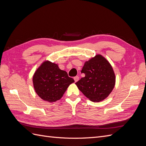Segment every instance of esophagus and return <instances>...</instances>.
Returning <instances> with one entry per match:
<instances>
[{
    "label": "esophagus",
    "instance_id": "34e87169",
    "mask_svg": "<svg viewBox=\"0 0 146 146\" xmlns=\"http://www.w3.org/2000/svg\"><path fill=\"white\" fill-rule=\"evenodd\" d=\"M74 80H75V82H77L79 80V77H78V76L74 77Z\"/></svg>",
    "mask_w": 146,
    "mask_h": 146
}]
</instances>
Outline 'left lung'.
Here are the masks:
<instances>
[{"mask_svg":"<svg viewBox=\"0 0 146 146\" xmlns=\"http://www.w3.org/2000/svg\"><path fill=\"white\" fill-rule=\"evenodd\" d=\"M81 72L85 74V77L76 84L90 100H103L113 90L115 75L111 64L102 55H96L85 62Z\"/></svg>","mask_w":146,"mask_h":146,"instance_id":"left-lung-1","label":"left lung"}]
</instances>
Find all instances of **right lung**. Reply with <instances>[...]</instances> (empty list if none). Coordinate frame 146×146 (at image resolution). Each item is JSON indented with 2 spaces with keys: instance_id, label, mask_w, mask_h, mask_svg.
I'll return each instance as SVG.
<instances>
[{
  "instance_id": "right-lung-1",
  "label": "right lung",
  "mask_w": 146,
  "mask_h": 146,
  "mask_svg": "<svg viewBox=\"0 0 146 146\" xmlns=\"http://www.w3.org/2000/svg\"><path fill=\"white\" fill-rule=\"evenodd\" d=\"M74 82L65 70H61L57 64L45 61L33 77L35 90L44 100L53 102L60 99L70 84Z\"/></svg>"
}]
</instances>
